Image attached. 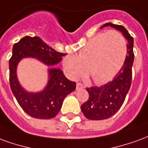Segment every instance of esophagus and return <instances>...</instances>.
I'll return each instance as SVG.
<instances>
[{"instance_id":"esophagus-1","label":"esophagus","mask_w":148,"mask_h":148,"mask_svg":"<svg viewBox=\"0 0 148 148\" xmlns=\"http://www.w3.org/2000/svg\"><path fill=\"white\" fill-rule=\"evenodd\" d=\"M76 88H77V90H80V89H83V88H85V86H84L83 84L81 83V82H77Z\"/></svg>"}]
</instances>
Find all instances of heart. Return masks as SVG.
Returning a JSON list of instances; mask_svg holds the SVG:
<instances>
[{"label": "heart", "instance_id": "heart-1", "mask_svg": "<svg viewBox=\"0 0 148 148\" xmlns=\"http://www.w3.org/2000/svg\"><path fill=\"white\" fill-rule=\"evenodd\" d=\"M127 55V44L124 36L116 31L97 35L77 55H68L63 66L71 78H77L86 73L95 83L110 80L124 64Z\"/></svg>", "mask_w": 148, "mask_h": 148}]
</instances>
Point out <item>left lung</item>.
I'll return each mask as SVG.
<instances>
[{
  "label": "left lung",
  "instance_id": "left-lung-1",
  "mask_svg": "<svg viewBox=\"0 0 148 148\" xmlns=\"http://www.w3.org/2000/svg\"><path fill=\"white\" fill-rule=\"evenodd\" d=\"M110 26L120 31L127 39V55L124 65L113 80L101 86L86 88L89 99L81 106L84 116L93 121H100L111 117L121 109L130 89L134 61L133 38L121 25L107 23L101 27Z\"/></svg>",
  "mask_w": 148,
  "mask_h": 148
}]
</instances>
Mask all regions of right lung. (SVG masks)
<instances>
[{
    "label": "right lung",
    "mask_w": 148,
    "mask_h": 148,
    "mask_svg": "<svg viewBox=\"0 0 148 148\" xmlns=\"http://www.w3.org/2000/svg\"><path fill=\"white\" fill-rule=\"evenodd\" d=\"M65 55L37 36H27L13 45L12 55L9 59L10 87L19 105L32 117L43 120L55 117L60 111L65 97L76 89V82L65 77L61 69L55 67ZM24 58H36L51 66L49 69V82L42 91L27 92L18 82L16 68L18 62Z\"/></svg>",
    "instance_id": "1"
}]
</instances>
